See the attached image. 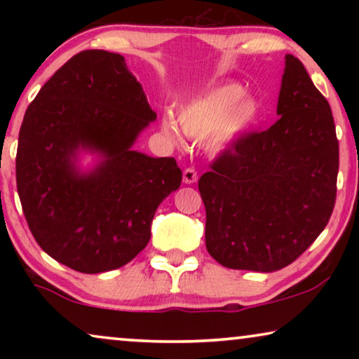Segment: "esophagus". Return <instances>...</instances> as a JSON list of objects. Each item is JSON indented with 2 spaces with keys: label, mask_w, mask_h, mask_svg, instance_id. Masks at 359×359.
I'll use <instances>...</instances> for the list:
<instances>
[{
  "label": "esophagus",
  "mask_w": 359,
  "mask_h": 359,
  "mask_svg": "<svg viewBox=\"0 0 359 359\" xmlns=\"http://www.w3.org/2000/svg\"><path fill=\"white\" fill-rule=\"evenodd\" d=\"M198 181V173H196L194 168H186L183 171V183L184 184H194Z\"/></svg>",
  "instance_id": "esophagus-1"
}]
</instances>
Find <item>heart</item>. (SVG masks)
Segmentation results:
<instances>
[{"label": "heart", "instance_id": "b5f03b06", "mask_svg": "<svg viewBox=\"0 0 359 359\" xmlns=\"http://www.w3.org/2000/svg\"><path fill=\"white\" fill-rule=\"evenodd\" d=\"M262 102L242 85L224 83L193 97L178 109V122L170 112L161 116V132L180 144V130L193 140L205 139V149L220 155L233 149L257 124Z\"/></svg>", "mask_w": 359, "mask_h": 359}]
</instances>
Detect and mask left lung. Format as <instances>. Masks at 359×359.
<instances>
[{"mask_svg":"<svg viewBox=\"0 0 359 359\" xmlns=\"http://www.w3.org/2000/svg\"><path fill=\"white\" fill-rule=\"evenodd\" d=\"M268 130L243 137L199 180L205 247L225 268L271 273L311 247L337 196L338 140L330 106L286 55Z\"/></svg>","mask_w":359,"mask_h":359,"instance_id":"left-lung-1","label":"left lung"}]
</instances>
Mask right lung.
<instances>
[{
	"label": "right lung",
	"mask_w": 359,
	"mask_h": 359,
	"mask_svg": "<svg viewBox=\"0 0 359 359\" xmlns=\"http://www.w3.org/2000/svg\"><path fill=\"white\" fill-rule=\"evenodd\" d=\"M155 119L119 53H76L41 88L19 130L16 181L48 257L95 274L147 247L156 208L181 184L175 158L134 150Z\"/></svg>",
	"instance_id": "obj_1"
}]
</instances>
